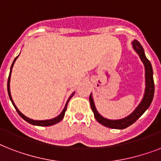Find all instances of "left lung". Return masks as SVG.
Wrapping results in <instances>:
<instances>
[{
  "label": "left lung",
  "instance_id": "1",
  "mask_svg": "<svg viewBox=\"0 0 161 161\" xmlns=\"http://www.w3.org/2000/svg\"><path fill=\"white\" fill-rule=\"evenodd\" d=\"M133 49L135 53L139 55L140 60L142 61L143 64L145 66V89L143 98L139 103V105L136 107L130 115L126 117L120 119H108L107 118L103 117L102 115L98 112L96 108L95 103L93 101L92 93L89 97V102H90L91 108L93 110V114L96 120L101 125H104L106 127L111 128V129H117V130H123L125 128L129 127L133 125L144 113L148 109V108L152 103L153 98H154V93H155V83H154V78H153V68L150 62L147 59L146 56L144 52V48L141 46V44L137 41L134 40L132 42Z\"/></svg>",
  "mask_w": 161,
  "mask_h": 161
}]
</instances>
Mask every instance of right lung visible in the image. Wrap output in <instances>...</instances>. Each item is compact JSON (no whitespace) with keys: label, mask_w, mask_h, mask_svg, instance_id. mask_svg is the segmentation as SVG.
<instances>
[{"label":"right lung","mask_w":161,"mask_h":161,"mask_svg":"<svg viewBox=\"0 0 161 161\" xmlns=\"http://www.w3.org/2000/svg\"><path fill=\"white\" fill-rule=\"evenodd\" d=\"M18 56H17V57H16L15 59H14L13 63H12V64H11V69H10V74H9V77H8V81H7V92H8L9 98H10V99H11V103H12V104H13V106L15 107L16 110L17 111V113L19 114V115H20V116H21V117L24 120H26V122L29 123V124H31V125H36V126H51V125H56V124H58V123L60 122L61 120L63 119V117H64V114H65L66 109H67V107H68V102H69L70 98L73 97V94H74V93H75V92H73V93H72V95H71L70 97L68 98V101H67V103H66V104H65V107H64V108H63V111H62V113H61L60 114L58 115L57 117L53 118V119H45V120H34V119H30V118L26 117V115H24L23 114H22V113H21V111H20V110L17 108V107L16 106L15 103L13 102V99H12V98H11V90H10V81H11V70H12V68H13L14 63H15V62H16V58H18Z\"/></svg>","instance_id":"obj_1"}]
</instances>
